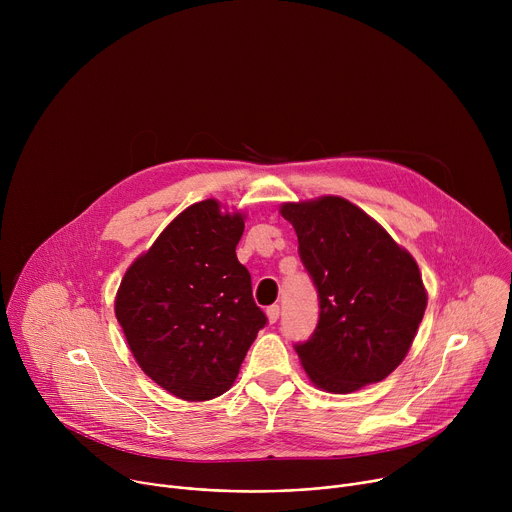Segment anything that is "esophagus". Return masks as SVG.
I'll use <instances>...</instances> for the list:
<instances>
[{"mask_svg": "<svg viewBox=\"0 0 512 512\" xmlns=\"http://www.w3.org/2000/svg\"><path fill=\"white\" fill-rule=\"evenodd\" d=\"M279 314H281V310H279V306H277V304H273V306H269V308H267V318H269V322H271V324H275V322L279 320Z\"/></svg>", "mask_w": 512, "mask_h": 512, "instance_id": "34e87169", "label": "esophagus"}]
</instances>
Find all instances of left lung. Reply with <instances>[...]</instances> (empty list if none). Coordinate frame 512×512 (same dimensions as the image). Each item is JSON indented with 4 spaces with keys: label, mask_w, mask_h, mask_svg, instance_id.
Segmentation results:
<instances>
[{
    "label": "left lung",
    "mask_w": 512,
    "mask_h": 512,
    "mask_svg": "<svg viewBox=\"0 0 512 512\" xmlns=\"http://www.w3.org/2000/svg\"><path fill=\"white\" fill-rule=\"evenodd\" d=\"M318 291L316 330L294 348L312 383L352 393L389 377L427 306L415 259L373 218L338 196L283 204Z\"/></svg>",
    "instance_id": "8db88e82"
}]
</instances>
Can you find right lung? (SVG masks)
I'll return each mask as SVG.
<instances>
[{
    "instance_id": "right-lung-1",
    "label": "right lung",
    "mask_w": 512,
    "mask_h": 512,
    "mask_svg": "<svg viewBox=\"0 0 512 512\" xmlns=\"http://www.w3.org/2000/svg\"><path fill=\"white\" fill-rule=\"evenodd\" d=\"M241 214L188 206L125 273L115 316L141 371L184 401L231 389L267 316L237 259Z\"/></svg>"
}]
</instances>
